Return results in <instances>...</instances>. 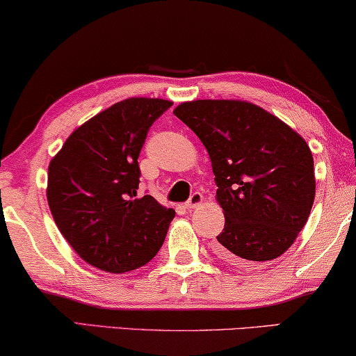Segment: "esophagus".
Masks as SVG:
<instances>
[{
    "instance_id": "1",
    "label": "esophagus",
    "mask_w": 356,
    "mask_h": 356,
    "mask_svg": "<svg viewBox=\"0 0 356 356\" xmlns=\"http://www.w3.org/2000/svg\"><path fill=\"white\" fill-rule=\"evenodd\" d=\"M202 201H204V196L201 193H193L191 194V197H189V201L186 202V207L188 209H196V207H199L202 204Z\"/></svg>"
}]
</instances>
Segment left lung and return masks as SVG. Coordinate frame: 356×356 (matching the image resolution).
Returning <instances> with one entry per match:
<instances>
[{
  "instance_id": "1",
  "label": "left lung",
  "mask_w": 356,
  "mask_h": 356,
  "mask_svg": "<svg viewBox=\"0 0 356 356\" xmlns=\"http://www.w3.org/2000/svg\"><path fill=\"white\" fill-rule=\"evenodd\" d=\"M207 149L225 227L216 254L235 266L272 261L303 230L314 202L309 145L245 100H193L173 110Z\"/></svg>"
}]
</instances>
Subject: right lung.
I'll list each match as a JSON object with an SVG mask.
<instances>
[{"mask_svg":"<svg viewBox=\"0 0 356 356\" xmlns=\"http://www.w3.org/2000/svg\"><path fill=\"white\" fill-rule=\"evenodd\" d=\"M173 104L131 97L86 121L48 165L53 220L79 257L123 274L147 264L162 248L175 211L138 197L139 154L147 131Z\"/></svg>","mask_w":356,"mask_h":356,"instance_id":"1","label":"right lung"}]
</instances>
